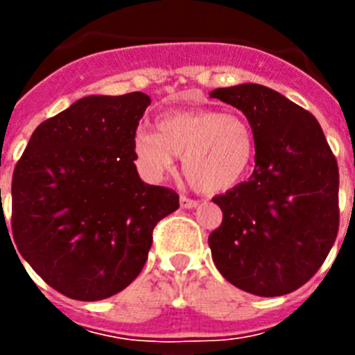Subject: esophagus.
Returning <instances> with one entry per match:
<instances>
[{"label":"esophagus","mask_w":355,"mask_h":355,"mask_svg":"<svg viewBox=\"0 0 355 355\" xmlns=\"http://www.w3.org/2000/svg\"><path fill=\"white\" fill-rule=\"evenodd\" d=\"M180 205H181V208H184V209H192V208H196L199 202H197V200H193V199H188V197L181 196L180 197Z\"/></svg>","instance_id":"34e87169"}]
</instances>
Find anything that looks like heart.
Here are the masks:
<instances>
[{
  "label": "heart",
  "mask_w": 355,
  "mask_h": 355,
  "mask_svg": "<svg viewBox=\"0 0 355 355\" xmlns=\"http://www.w3.org/2000/svg\"><path fill=\"white\" fill-rule=\"evenodd\" d=\"M254 133L240 115L220 110H190L159 119L158 131L139 130L133 149L140 168L159 180L183 158L188 183L206 193L227 192L249 171Z\"/></svg>",
  "instance_id": "1"
}]
</instances>
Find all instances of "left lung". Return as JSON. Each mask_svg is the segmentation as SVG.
Masks as SVG:
<instances>
[{
  "label": "left lung",
  "instance_id": "8db88e82",
  "mask_svg": "<svg viewBox=\"0 0 355 355\" xmlns=\"http://www.w3.org/2000/svg\"><path fill=\"white\" fill-rule=\"evenodd\" d=\"M209 97L241 110L256 142L249 181L213 197L224 215L208 238L213 263L247 293H291L316 274L336 240V158L318 121L283 94L241 83Z\"/></svg>",
  "mask_w": 355,
  "mask_h": 355
}]
</instances>
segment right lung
<instances>
[{
  "label": "right lung",
  "mask_w": 355,
  "mask_h": 355,
  "mask_svg": "<svg viewBox=\"0 0 355 355\" xmlns=\"http://www.w3.org/2000/svg\"><path fill=\"white\" fill-rule=\"evenodd\" d=\"M149 105L144 92L81 97L33 131L15 167V245L65 297L103 300L133 283L155 225L180 208L178 193L144 183L135 165Z\"/></svg>",
  "instance_id": "right-lung-1"
}]
</instances>
